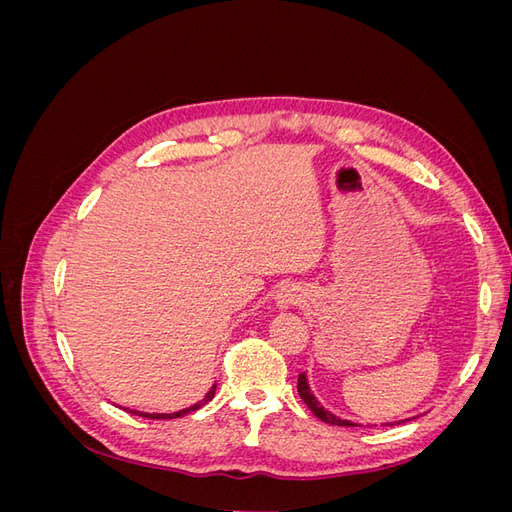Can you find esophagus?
<instances>
[{"instance_id":"obj_1","label":"esophagus","mask_w":512,"mask_h":512,"mask_svg":"<svg viewBox=\"0 0 512 512\" xmlns=\"http://www.w3.org/2000/svg\"><path fill=\"white\" fill-rule=\"evenodd\" d=\"M307 301V292L299 284H286L275 294V305L280 309H288L294 305H303Z\"/></svg>"}]
</instances>
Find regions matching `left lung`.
<instances>
[{"instance_id": "left-lung-1", "label": "left lung", "mask_w": 512, "mask_h": 512, "mask_svg": "<svg viewBox=\"0 0 512 512\" xmlns=\"http://www.w3.org/2000/svg\"><path fill=\"white\" fill-rule=\"evenodd\" d=\"M297 389H299V395H301V399H303L305 404H307V408L312 410V412H314V414L320 418V421L329 423V425H339V427H356V423H352V421H346V418H339V416H335L333 412L324 410V406H320V401L316 399V395L312 393V389H309V382H307L305 371H303V374H299ZM404 421H410V418H404ZM404 421H397V423H404ZM386 425H391V423H386Z\"/></svg>"}]
</instances>
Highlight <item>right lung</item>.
I'll return each instance as SVG.
<instances>
[{"label": "right lung", "mask_w": 512, "mask_h": 512, "mask_svg": "<svg viewBox=\"0 0 512 512\" xmlns=\"http://www.w3.org/2000/svg\"><path fill=\"white\" fill-rule=\"evenodd\" d=\"M215 389H218V384H213L211 389H209V393L200 399V401H196L194 406H190V408H183V410H179V412H138V410H128V408H123V410H128V412H132V414H138V416H145V418H179V416H185V414H190V412H194V410H198L200 406H205L207 401H211L213 399V395H215Z\"/></svg>", "instance_id": "add662e5"}]
</instances>
